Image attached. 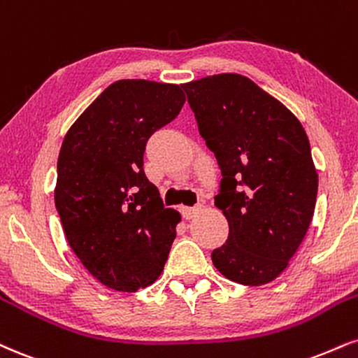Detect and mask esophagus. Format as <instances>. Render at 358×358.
Here are the masks:
<instances>
[{"label": "esophagus", "instance_id": "34e87169", "mask_svg": "<svg viewBox=\"0 0 358 358\" xmlns=\"http://www.w3.org/2000/svg\"><path fill=\"white\" fill-rule=\"evenodd\" d=\"M198 210H200V206H180V213H182L183 218H187V220L195 217Z\"/></svg>", "mask_w": 358, "mask_h": 358}]
</instances>
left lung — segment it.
<instances>
[{"label":"left lung","instance_id":"obj_1","mask_svg":"<svg viewBox=\"0 0 358 358\" xmlns=\"http://www.w3.org/2000/svg\"><path fill=\"white\" fill-rule=\"evenodd\" d=\"M182 88L222 170L215 205L228 220V238L212 252L213 265L242 285L272 282L315 210L318 176L307 133L247 76L223 73Z\"/></svg>","mask_w":358,"mask_h":358}]
</instances>
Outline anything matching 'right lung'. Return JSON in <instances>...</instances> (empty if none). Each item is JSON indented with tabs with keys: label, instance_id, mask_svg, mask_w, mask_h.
Returning a JSON list of instances; mask_svg holds the SVG:
<instances>
[{
	"label": "right lung",
	"instance_id": "add662e5",
	"mask_svg": "<svg viewBox=\"0 0 358 358\" xmlns=\"http://www.w3.org/2000/svg\"><path fill=\"white\" fill-rule=\"evenodd\" d=\"M182 86L146 80L110 85L76 120L58 157L55 205L64 235L103 285L136 292L160 277L180 215L146 178L148 138L176 118Z\"/></svg>",
	"mask_w": 358,
	"mask_h": 358
}]
</instances>
